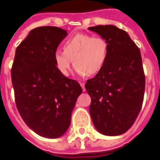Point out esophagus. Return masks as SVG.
I'll use <instances>...</instances> for the list:
<instances>
[{"instance_id": "obj_1", "label": "esophagus", "mask_w": 160, "mask_h": 160, "mask_svg": "<svg viewBox=\"0 0 160 160\" xmlns=\"http://www.w3.org/2000/svg\"><path fill=\"white\" fill-rule=\"evenodd\" d=\"M80 85H81L82 88V91H83V92H85V91H86V89H85V84H84V82H80Z\"/></svg>"}]
</instances>
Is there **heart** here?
Masks as SVG:
<instances>
[{
	"instance_id": "obj_1",
	"label": "heart",
	"mask_w": 160,
	"mask_h": 160,
	"mask_svg": "<svg viewBox=\"0 0 160 160\" xmlns=\"http://www.w3.org/2000/svg\"><path fill=\"white\" fill-rule=\"evenodd\" d=\"M109 44L107 39L79 33L64 42L63 50L57 49L54 52L53 62L59 73L67 77L73 59L75 72L84 77L100 72L107 62Z\"/></svg>"
}]
</instances>
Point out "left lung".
I'll list each match as a JSON object with an SVG mask.
<instances>
[{"mask_svg": "<svg viewBox=\"0 0 160 160\" xmlns=\"http://www.w3.org/2000/svg\"><path fill=\"white\" fill-rule=\"evenodd\" d=\"M88 29L109 44L104 67L85 85L92 98L91 117L101 134L120 135L132 126L144 100L145 78L140 51L129 34L115 25Z\"/></svg>", "mask_w": 160, "mask_h": 160, "instance_id": "left-lung-1", "label": "left lung"}]
</instances>
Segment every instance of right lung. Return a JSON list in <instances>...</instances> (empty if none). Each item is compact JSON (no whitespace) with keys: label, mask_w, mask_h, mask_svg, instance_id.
Wrapping results in <instances>:
<instances>
[{"label":"right lung","mask_w":160,"mask_h":160,"mask_svg":"<svg viewBox=\"0 0 160 160\" xmlns=\"http://www.w3.org/2000/svg\"><path fill=\"white\" fill-rule=\"evenodd\" d=\"M67 35L65 29L53 26L32 29L16 48L11 68L20 116L32 131L49 139L68 131L82 92L78 82L60 74L53 62V53Z\"/></svg>","instance_id":"obj_1"}]
</instances>
